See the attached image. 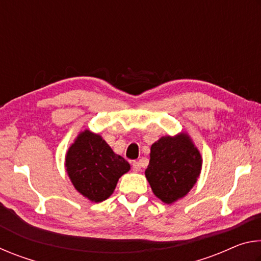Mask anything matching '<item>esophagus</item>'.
<instances>
[{
	"label": "esophagus",
	"mask_w": 261,
	"mask_h": 261,
	"mask_svg": "<svg viewBox=\"0 0 261 261\" xmlns=\"http://www.w3.org/2000/svg\"><path fill=\"white\" fill-rule=\"evenodd\" d=\"M132 169H134V171H139L140 170V163L138 161L132 162Z\"/></svg>",
	"instance_id": "esophagus-1"
}]
</instances>
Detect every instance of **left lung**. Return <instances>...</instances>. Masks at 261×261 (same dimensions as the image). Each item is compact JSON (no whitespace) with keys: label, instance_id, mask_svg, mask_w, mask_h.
<instances>
[{"label":"left lung","instance_id":"8db88e82","mask_svg":"<svg viewBox=\"0 0 261 261\" xmlns=\"http://www.w3.org/2000/svg\"><path fill=\"white\" fill-rule=\"evenodd\" d=\"M145 175L155 196L166 204L183 198L201 169V156L185 134L162 137L151 147Z\"/></svg>","mask_w":261,"mask_h":261}]
</instances>
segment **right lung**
<instances>
[{"mask_svg":"<svg viewBox=\"0 0 261 261\" xmlns=\"http://www.w3.org/2000/svg\"><path fill=\"white\" fill-rule=\"evenodd\" d=\"M65 167L77 191L95 202L107 199L118 178L130 169L125 159L115 154L99 135L88 130L82 132L69 148Z\"/></svg>","mask_w":261,"mask_h":261,"instance_id":"obj_1","label":"right lung"}]
</instances>
